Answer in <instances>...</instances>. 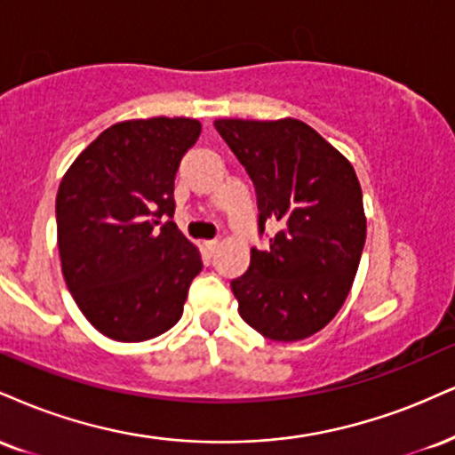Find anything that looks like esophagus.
Segmentation results:
<instances>
[{"label": "esophagus", "mask_w": 455, "mask_h": 455, "mask_svg": "<svg viewBox=\"0 0 455 455\" xmlns=\"http://www.w3.org/2000/svg\"><path fill=\"white\" fill-rule=\"evenodd\" d=\"M204 248L207 250V254H213L218 250V239H210V242H204Z\"/></svg>", "instance_id": "obj_1"}]
</instances>
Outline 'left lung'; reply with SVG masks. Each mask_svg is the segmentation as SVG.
Segmentation results:
<instances>
[{
	"label": "left lung",
	"instance_id": "8db88e82",
	"mask_svg": "<svg viewBox=\"0 0 455 455\" xmlns=\"http://www.w3.org/2000/svg\"><path fill=\"white\" fill-rule=\"evenodd\" d=\"M213 127L254 184L259 233L277 228L231 282L239 315L271 341L315 335L346 303L364 248L352 163L297 118H220Z\"/></svg>",
	"mask_w": 455,
	"mask_h": 455
}]
</instances>
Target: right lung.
<instances>
[{
  "label": "right lung",
  "instance_id": "add662e5",
  "mask_svg": "<svg viewBox=\"0 0 455 455\" xmlns=\"http://www.w3.org/2000/svg\"><path fill=\"white\" fill-rule=\"evenodd\" d=\"M195 118L124 120L80 152L57 193L65 283L86 320L114 341L163 335L182 317L201 254L172 220L180 161Z\"/></svg>",
  "mask_w": 455,
  "mask_h": 455
}]
</instances>
